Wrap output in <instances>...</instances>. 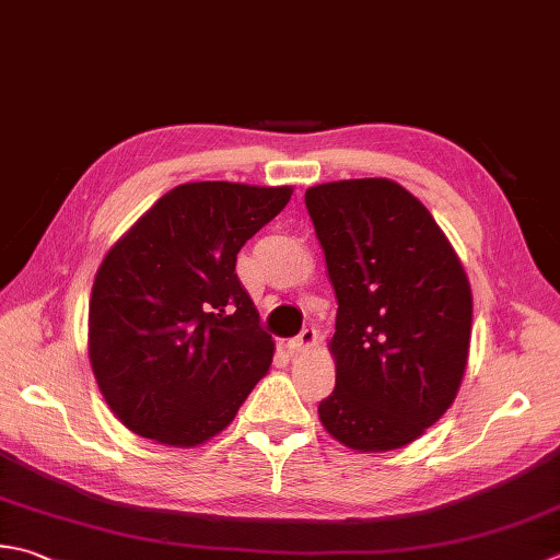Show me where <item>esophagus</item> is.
<instances>
[{
  "label": "esophagus",
  "mask_w": 560,
  "mask_h": 560,
  "mask_svg": "<svg viewBox=\"0 0 560 560\" xmlns=\"http://www.w3.org/2000/svg\"><path fill=\"white\" fill-rule=\"evenodd\" d=\"M317 345V332L313 330V327H308V330H303L299 337L291 339V352L295 354H303V352H311V349Z\"/></svg>",
  "instance_id": "1"
}]
</instances>
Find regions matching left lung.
<instances>
[{
	"label": "left lung",
	"instance_id": "left-lung-1",
	"mask_svg": "<svg viewBox=\"0 0 560 560\" xmlns=\"http://www.w3.org/2000/svg\"><path fill=\"white\" fill-rule=\"evenodd\" d=\"M305 208L337 299L327 434L359 454L412 444L452 408L474 295L427 206L386 177L311 186Z\"/></svg>",
	"mask_w": 560,
	"mask_h": 560
}]
</instances>
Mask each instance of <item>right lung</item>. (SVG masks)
<instances>
[{
  "label": "right lung",
  "mask_w": 560,
  "mask_h": 560,
  "mask_svg": "<svg viewBox=\"0 0 560 560\" xmlns=\"http://www.w3.org/2000/svg\"><path fill=\"white\" fill-rule=\"evenodd\" d=\"M291 194L293 186L179 184L108 247L92 287L86 352L106 405L130 432L201 446L267 374L273 339L235 261Z\"/></svg>",
  "instance_id": "right-lung-1"
}]
</instances>
